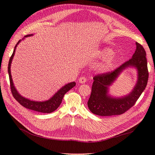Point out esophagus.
<instances>
[{"label":"esophagus","mask_w":155,"mask_h":155,"mask_svg":"<svg viewBox=\"0 0 155 155\" xmlns=\"http://www.w3.org/2000/svg\"><path fill=\"white\" fill-rule=\"evenodd\" d=\"M78 82L81 84H84L85 82H86V78H85V77H81L78 80Z\"/></svg>","instance_id":"esophagus-1"}]
</instances>
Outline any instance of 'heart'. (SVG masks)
Masks as SVG:
<instances>
[{
  "instance_id": "b5f03b06",
  "label": "heart",
  "mask_w": 155,
  "mask_h": 155,
  "mask_svg": "<svg viewBox=\"0 0 155 155\" xmlns=\"http://www.w3.org/2000/svg\"><path fill=\"white\" fill-rule=\"evenodd\" d=\"M113 51L109 48H105L101 51V56L107 57L101 63V64L99 67V70L102 72H106L109 71L114 65V57L112 55Z\"/></svg>"
}]
</instances>
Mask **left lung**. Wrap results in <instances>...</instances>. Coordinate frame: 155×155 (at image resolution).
Wrapping results in <instances>:
<instances>
[{"label":"left lung","mask_w":155,"mask_h":155,"mask_svg":"<svg viewBox=\"0 0 155 155\" xmlns=\"http://www.w3.org/2000/svg\"><path fill=\"white\" fill-rule=\"evenodd\" d=\"M146 53L142 46L136 42V50L131 58L111 73L94 77L92 91L87 102L90 111L101 116L121 115L134 106L144 91L148 81ZM128 68H135L137 79L133 89L127 95L116 97L109 93L110 86L122 72Z\"/></svg>","instance_id":"left-lung-1"}]
</instances>
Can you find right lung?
<instances>
[{
	"instance_id": "add662e5",
	"label": "right lung",
	"mask_w": 155,
	"mask_h": 155,
	"mask_svg": "<svg viewBox=\"0 0 155 155\" xmlns=\"http://www.w3.org/2000/svg\"><path fill=\"white\" fill-rule=\"evenodd\" d=\"M32 36H33L32 34H28V35L25 36L21 39L19 40L18 42L17 43L16 45H15L13 54L10 57L9 64H8V73H9V81H10V85H11V90L15 100L18 103H20V104L23 107L28 108V109L30 110L37 111L39 112L51 113L55 111L57 108L59 107L64 94L68 92V91H70L73 87L75 86L76 83L75 82H70L65 84L64 85H63L61 89H59L58 91H57L50 99L45 101H43L31 100L29 99L25 98L24 96H22L18 93V91L16 90L15 86L13 81L12 76H11V63H12V61L13 59V57L15 54V50L18 45L22 41V40L25 39V38Z\"/></svg>"
}]
</instances>
